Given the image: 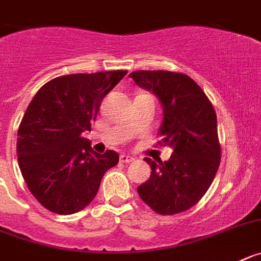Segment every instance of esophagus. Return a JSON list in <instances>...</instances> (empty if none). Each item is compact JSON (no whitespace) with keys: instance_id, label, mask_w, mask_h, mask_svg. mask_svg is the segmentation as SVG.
<instances>
[{"instance_id":"34e87169","label":"esophagus","mask_w":261,"mask_h":261,"mask_svg":"<svg viewBox=\"0 0 261 261\" xmlns=\"http://www.w3.org/2000/svg\"><path fill=\"white\" fill-rule=\"evenodd\" d=\"M120 162L121 163H133V162H136V159L133 156H130V155H120Z\"/></svg>"}]
</instances>
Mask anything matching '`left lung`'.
I'll list each match as a JSON object with an SVG mask.
<instances>
[{"label":"left lung","instance_id":"left-lung-1","mask_svg":"<svg viewBox=\"0 0 261 261\" xmlns=\"http://www.w3.org/2000/svg\"><path fill=\"white\" fill-rule=\"evenodd\" d=\"M129 76L159 98L163 121L158 145L173 150L167 162L145 158L151 174L137 188L138 195L156 214H180L202 199L219 169L216 112L202 88L185 73L135 71Z\"/></svg>","mask_w":261,"mask_h":261}]
</instances>
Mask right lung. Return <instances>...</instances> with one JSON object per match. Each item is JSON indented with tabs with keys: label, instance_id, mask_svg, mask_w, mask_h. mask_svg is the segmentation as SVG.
<instances>
[{
	"label": "right lung",
	"instance_id": "obj_1",
	"mask_svg": "<svg viewBox=\"0 0 261 261\" xmlns=\"http://www.w3.org/2000/svg\"><path fill=\"white\" fill-rule=\"evenodd\" d=\"M128 71L73 73L40 88L20 121L16 155L33 197L58 215L81 211L94 199L118 152L93 151L83 137L90 130L105 95Z\"/></svg>",
	"mask_w": 261,
	"mask_h": 261
}]
</instances>
